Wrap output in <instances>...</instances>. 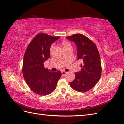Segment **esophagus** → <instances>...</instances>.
<instances>
[{"label":"esophagus","mask_w":124,"mask_h":124,"mask_svg":"<svg viewBox=\"0 0 124 124\" xmlns=\"http://www.w3.org/2000/svg\"><path fill=\"white\" fill-rule=\"evenodd\" d=\"M67 73V72H66V71H62V76L66 75Z\"/></svg>","instance_id":"esophagus-1"}]
</instances>
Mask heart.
<instances>
[{"label": "heart", "mask_w": 124, "mask_h": 124, "mask_svg": "<svg viewBox=\"0 0 124 124\" xmlns=\"http://www.w3.org/2000/svg\"><path fill=\"white\" fill-rule=\"evenodd\" d=\"M60 45L62 46V48L63 49V50L65 51V50H66L67 49H69V48H71V46L70 45V43L68 42L67 40H63L62 41L61 43H60ZM53 49L54 47L53 46H52L50 49V53H52L53 52Z\"/></svg>", "instance_id": "b5f03b06"}]
</instances>
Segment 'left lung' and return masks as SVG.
<instances>
[{"label": "left lung", "instance_id": "obj_1", "mask_svg": "<svg viewBox=\"0 0 124 124\" xmlns=\"http://www.w3.org/2000/svg\"><path fill=\"white\" fill-rule=\"evenodd\" d=\"M75 43L78 60L82 62V70L75 73V78L70 83L73 89L79 92L91 90L99 81L102 72L101 60L97 47L89 38L82 34L67 37Z\"/></svg>", "mask_w": 124, "mask_h": 124}]
</instances>
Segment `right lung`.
Masks as SVG:
<instances>
[{
  "instance_id": "add662e5",
  "label": "right lung",
  "mask_w": 124,
  "mask_h": 124,
  "mask_svg": "<svg viewBox=\"0 0 124 124\" xmlns=\"http://www.w3.org/2000/svg\"><path fill=\"white\" fill-rule=\"evenodd\" d=\"M59 38L41 33L31 41L25 53L24 78L31 90L37 94L46 95L54 92L61 77L60 71L53 72L44 67V62L50 56L51 44Z\"/></svg>"
}]
</instances>
